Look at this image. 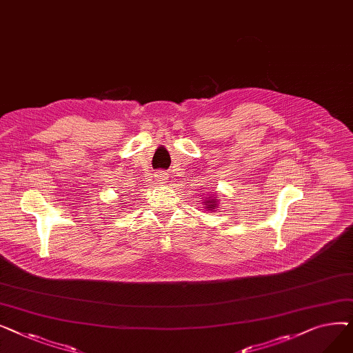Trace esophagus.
I'll use <instances>...</instances> for the list:
<instances>
[{"mask_svg":"<svg viewBox=\"0 0 353 353\" xmlns=\"http://www.w3.org/2000/svg\"><path fill=\"white\" fill-rule=\"evenodd\" d=\"M154 177H156V180H157L159 183H164L167 179H169V174H167V173L163 172V170H159V172L154 173Z\"/></svg>","mask_w":353,"mask_h":353,"instance_id":"esophagus-1","label":"esophagus"}]
</instances>
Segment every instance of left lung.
<instances>
[{
  "label": "left lung",
  "mask_w": 353,
  "mask_h": 353,
  "mask_svg": "<svg viewBox=\"0 0 353 353\" xmlns=\"http://www.w3.org/2000/svg\"><path fill=\"white\" fill-rule=\"evenodd\" d=\"M214 200H216V199H212L210 201H206V203H212V205H209V206H208V209H209V210L214 209V205H216V201H214Z\"/></svg>",
  "instance_id": "8db88e82"
}]
</instances>
